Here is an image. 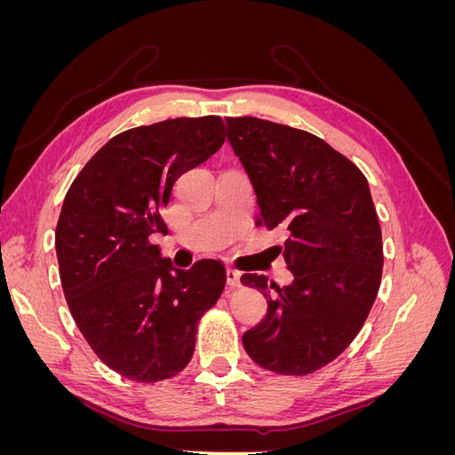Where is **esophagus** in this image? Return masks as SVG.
Wrapping results in <instances>:
<instances>
[{
  "label": "esophagus",
  "instance_id": "esophagus-1",
  "mask_svg": "<svg viewBox=\"0 0 455 455\" xmlns=\"http://www.w3.org/2000/svg\"><path fill=\"white\" fill-rule=\"evenodd\" d=\"M226 279H228V284L231 288H237L241 286V273L237 269H228L226 271Z\"/></svg>",
  "mask_w": 455,
  "mask_h": 455
}]
</instances>
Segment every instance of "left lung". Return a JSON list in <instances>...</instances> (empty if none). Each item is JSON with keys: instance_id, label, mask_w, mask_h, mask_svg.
Instances as JSON below:
<instances>
[{"instance_id": "obj_1", "label": "left lung", "mask_w": 455, "mask_h": 455, "mask_svg": "<svg viewBox=\"0 0 455 455\" xmlns=\"http://www.w3.org/2000/svg\"><path fill=\"white\" fill-rule=\"evenodd\" d=\"M229 142L258 196L256 226L284 233L292 284L246 273L267 315L243 336L251 359L281 376H307L332 363L361 332L374 306L383 244L366 176L319 136L258 117H228ZM274 292H270V288Z\"/></svg>"}]
</instances>
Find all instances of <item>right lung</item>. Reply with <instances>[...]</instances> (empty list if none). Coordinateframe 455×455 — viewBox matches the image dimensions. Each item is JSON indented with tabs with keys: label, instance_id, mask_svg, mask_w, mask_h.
<instances>
[{
	"label": "right lung",
	"instance_id": "1",
	"mask_svg": "<svg viewBox=\"0 0 455 455\" xmlns=\"http://www.w3.org/2000/svg\"><path fill=\"white\" fill-rule=\"evenodd\" d=\"M220 116L129 129L102 146L68 189L54 233L66 304L96 356L123 378H174L196 349L201 316L226 269L199 259L174 269L149 241L163 231L174 184L222 148Z\"/></svg>",
	"mask_w": 455,
	"mask_h": 455
}]
</instances>
